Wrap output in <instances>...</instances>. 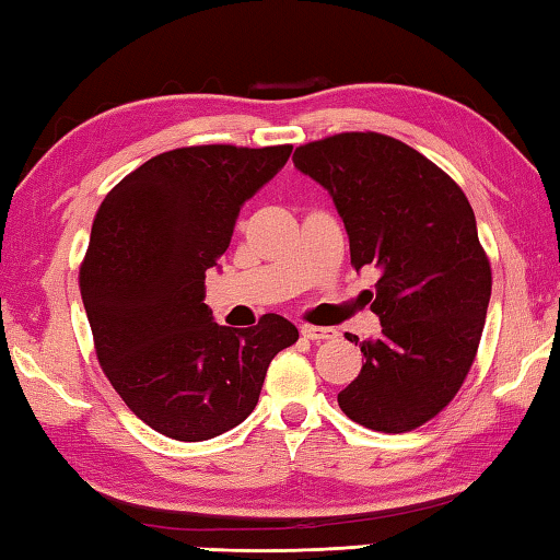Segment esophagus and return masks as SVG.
I'll list each match as a JSON object with an SVG mask.
<instances>
[{"label": "esophagus", "mask_w": 560, "mask_h": 560, "mask_svg": "<svg viewBox=\"0 0 560 560\" xmlns=\"http://www.w3.org/2000/svg\"><path fill=\"white\" fill-rule=\"evenodd\" d=\"M301 336L308 340H326L334 338L336 330L334 328H318V326H301Z\"/></svg>", "instance_id": "1"}]
</instances>
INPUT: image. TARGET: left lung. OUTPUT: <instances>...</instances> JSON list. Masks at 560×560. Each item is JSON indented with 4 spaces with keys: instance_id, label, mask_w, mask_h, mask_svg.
Returning a JSON list of instances; mask_svg holds the SVG:
<instances>
[{
    "instance_id": "1",
    "label": "left lung",
    "mask_w": 560,
    "mask_h": 560,
    "mask_svg": "<svg viewBox=\"0 0 560 560\" xmlns=\"http://www.w3.org/2000/svg\"><path fill=\"white\" fill-rule=\"evenodd\" d=\"M293 165L328 189L383 334L363 340L365 363L338 405L377 432L432 420L467 377L491 296V269L471 205L450 175L381 132H340L301 145ZM350 343L358 336H348Z\"/></svg>"
}]
</instances>
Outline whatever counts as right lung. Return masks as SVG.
I'll use <instances>...</instances> for the list:
<instances>
[{"instance_id": "add662e5", "label": "right lung", "mask_w": 560, "mask_h": 560, "mask_svg": "<svg viewBox=\"0 0 560 560\" xmlns=\"http://www.w3.org/2000/svg\"><path fill=\"white\" fill-rule=\"evenodd\" d=\"M291 145H195L150 158L110 189L91 226L81 299L101 368L155 432L202 442L252 415L279 350L299 340L277 314L214 324L205 273L236 217L287 165Z\"/></svg>"}]
</instances>
